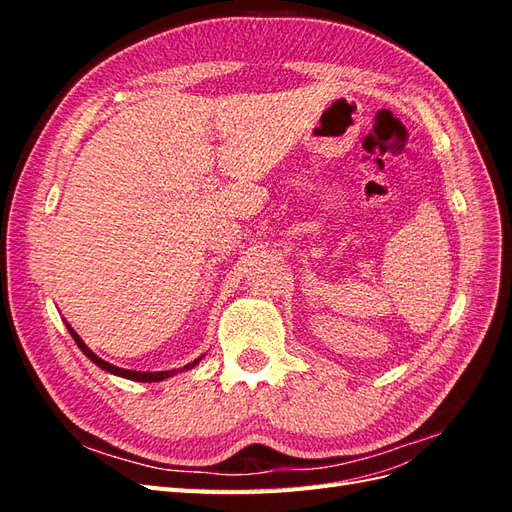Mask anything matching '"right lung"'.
I'll return each instance as SVG.
<instances>
[{"label": "right lung", "instance_id": "1", "mask_svg": "<svg viewBox=\"0 0 512 512\" xmlns=\"http://www.w3.org/2000/svg\"><path fill=\"white\" fill-rule=\"evenodd\" d=\"M68 327V331H70V335L74 337V342H76V346H79L81 350H83V354L87 356V359H91L94 361L98 367H102V369H106V371H111V374H115V376H121V378H128V380H136V382H160V380H164V378H170L173 374H177L179 369H168V371H132V369H121V367H115V365H111V363H106V361H102L98 354H94L91 352L87 346H85V342L83 339L74 333V329L70 327V324H66ZM200 359H196L194 363H188L185 367H181V369H190V367H194L196 363H198Z\"/></svg>", "mask_w": 512, "mask_h": 512}]
</instances>
